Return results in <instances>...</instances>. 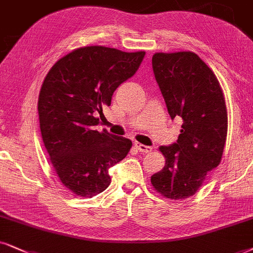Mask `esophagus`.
Returning <instances> with one entry per match:
<instances>
[{
  "label": "esophagus",
  "mask_w": 253,
  "mask_h": 253,
  "mask_svg": "<svg viewBox=\"0 0 253 253\" xmlns=\"http://www.w3.org/2000/svg\"><path fill=\"white\" fill-rule=\"evenodd\" d=\"M134 146H135V148L139 150V152L145 153V154H147V153H149V152H152V147H149V146L141 145V143H139V142L134 143Z\"/></svg>",
  "instance_id": "34e87169"
}]
</instances>
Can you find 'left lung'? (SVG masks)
<instances>
[{
  "instance_id": "left-lung-1",
  "label": "left lung",
  "mask_w": 253,
  "mask_h": 253,
  "mask_svg": "<svg viewBox=\"0 0 253 253\" xmlns=\"http://www.w3.org/2000/svg\"><path fill=\"white\" fill-rule=\"evenodd\" d=\"M152 64L168 113L183 124L177 141L159 148L166 164L150 182L164 197L184 200L220 164L228 134L224 93L212 70L191 51L156 52Z\"/></svg>"
}]
</instances>
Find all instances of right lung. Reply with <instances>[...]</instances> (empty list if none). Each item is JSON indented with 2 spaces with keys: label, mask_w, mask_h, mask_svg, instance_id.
I'll return each mask as SVG.
<instances>
[{
  "label": "right lung",
  "mask_w": 253,
  "mask_h": 253,
  "mask_svg": "<svg viewBox=\"0 0 253 253\" xmlns=\"http://www.w3.org/2000/svg\"><path fill=\"white\" fill-rule=\"evenodd\" d=\"M145 53L79 47L57 60L42 84V139L57 176L77 196L103 193L111 183L108 168L128 154L132 141L95 130L97 116L110 106L118 86L136 72Z\"/></svg>",
  "instance_id": "add662e5"
}]
</instances>
